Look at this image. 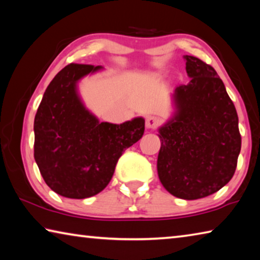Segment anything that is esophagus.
Masks as SVG:
<instances>
[{
    "label": "esophagus",
    "instance_id": "esophagus-1",
    "mask_svg": "<svg viewBox=\"0 0 260 260\" xmlns=\"http://www.w3.org/2000/svg\"><path fill=\"white\" fill-rule=\"evenodd\" d=\"M159 118L156 117V116H149L147 119H146V128L147 129H153L156 128V127L159 125Z\"/></svg>",
    "mask_w": 260,
    "mask_h": 260
}]
</instances>
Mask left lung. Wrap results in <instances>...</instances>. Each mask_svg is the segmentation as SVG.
Here are the masks:
<instances>
[{
  "label": "left lung",
  "instance_id": "1",
  "mask_svg": "<svg viewBox=\"0 0 260 260\" xmlns=\"http://www.w3.org/2000/svg\"><path fill=\"white\" fill-rule=\"evenodd\" d=\"M187 85L172 94L174 111L158 128L157 172L162 186L182 200L217 192L234 175L241 135L234 103L215 70L184 55Z\"/></svg>",
  "mask_w": 260,
  "mask_h": 260
}]
</instances>
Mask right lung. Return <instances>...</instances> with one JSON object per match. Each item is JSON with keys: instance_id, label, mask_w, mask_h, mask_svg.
Instances as JSON below:
<instances>
[{"instance_id": "right-lung-1", "label": "right lung", "mask_w": 260, "mask_h": 260, "mask_svg": "<svg viewBox=\"0 0 260 260\" xmlns=\"http://www.w3.org/2000/svg\"><path fill=\"white\" fill-rule=\"evenodd\" d=\"M102 67L70 64L56 74L34 119V158L51 190L82 200L103 190L117 161L142 138L144 119L122 124L99 120L79 94V81Z\"/></svg>"}]
</instances>
